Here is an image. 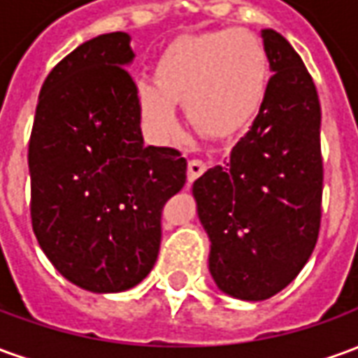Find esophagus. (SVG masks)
<instances>
[{
  "label": "esophagus",
  "instance_id": "34e87169",
  "mask_svg": "<svg viewBox=\"0 0 358 358\" xmlns=\"http://www.w3.org/2000/svg\"><path fill=\"white\" fill-rule=\"evenodd\" d=\"M205 171H207V163H205V161H201V159H192V161L187 163V180L194 182V180L199 178Z\"/></svg>",
  "mask_w": 358,
  "mask_h": 358
}]
</instances>
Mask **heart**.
I'll return each instance as SVG.
<instances>
[{"label": "heart", "instance_id": "obj_1", "mask_svg": "<svg viewBox=\"0 0 358 358\" xmlns=\"http://www.w3.org/2000/svg\"><path fill=\"white\" fill-rule=\"evenodd\" d=\"M153 81L138 82L143 120L155 132L176 126L174 103H184L199 132L232 136L263 103L268 84V53L253 32L220 28L171 43L157 61Z\"/></svg>", "mask_w": 358, "mask_h": 358}]
</instances>
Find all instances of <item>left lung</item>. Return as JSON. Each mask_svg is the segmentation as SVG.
Masks as SVG:
<instances>
[{
  "instance_id": "obj_1",
  "label": "left lung",
  "mask_w": 358,
  "mask_h": 358,
  "mask_svg": "<svg viewBox=\"0 0 358 358\" xmlns=\"http://www.w3.org/2000/svg\"><path fill=\"white\" fill-rule=\"evenodd\" d=\"M272 76L259 115L224 166L195 180L209 270L228 295L268 299L297 276L322 217L320 101L299 53L263 30Z\"/></svg>"
}]
</instances>
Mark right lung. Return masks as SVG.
Listing matches in <instances>:
<instances>
[{"instance_id": "right-lung-1", "label": "right lung", "mask_w": 358, "mask_h": 358, "mask_svg": "<svg viewBox=\"0 0 358 358\" xmlns=\"http://www.w3.org/2000/svg\"><path fill=\"white\" fill-rule=\"evenodd\" d=\"M132 59L126 32L61 59L43 82L28 143L38 243L69 282L94 293L148 276L164 203L186 184L178 149L143 145Z\"/></svg>"}]
</instances>
